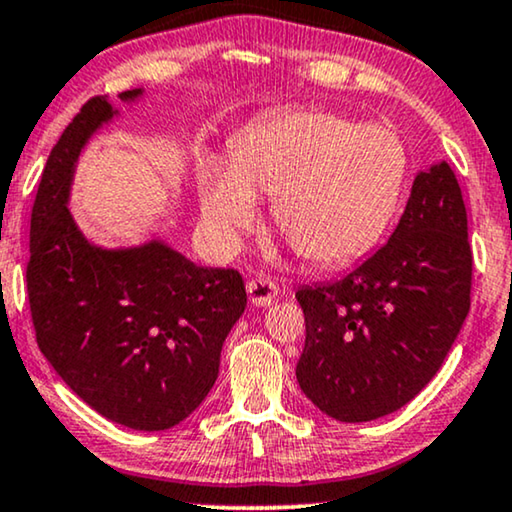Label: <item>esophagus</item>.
<instances>
[{
    "label": "esophagus",
    "instance_id": "1",
    "mask_svg": "<svg viewBox=\"0 0 512 512\" xmlns=\"http://www.w3.org/2000/svg\"><path fill=\"white\" fill-rule=\"evenodd\" d=\"M278 295L276 283L267 276H255L248 281V297L255 306H271Z\"/></svg>",
    "mask_w": 512,
    "mask_h": 512
}]
</instances>
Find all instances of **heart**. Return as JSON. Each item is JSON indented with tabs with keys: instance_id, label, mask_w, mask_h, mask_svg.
<instances>
[{
	"instance_id": "obj_1",
	"label": "heart",
	"mask_w": 512,
	"mask_h": 512,
	"mask_svg": "<svg viewBox=\"0 0 512 512\" xmlns=\"http://www.w3.org/2000/svg\"><path fill=\"white\" fill-rule=\"evenodd\" d=\"M405 173V145L391 128L292 109L238 135L224 166L201 168L203 222L217 245L234 248L257 220L255 196H269L276 229L292 248L332 267L377 241Z\"/></svg>"
}]
</instances>
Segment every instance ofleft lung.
Instances as JSON below:
<instances>
[{
    "label": "left lung",
    "mask_w": 512,
    "mask_h": 512,
    "mask_svg": "<svg viewBox=\"0 0 512 512\" xmlns=\"http://www.w3.org/2000/svg\"><path fill=\"white\" fill-rule=\"evenodd\" d=\"M473 250L445 161L419 173L391 238L335 283L297 290L306 342L297 381L327 417L360 424L435 377L470 309Z\"/></svg>",
    "instance_id": "1"
}]
</instances>
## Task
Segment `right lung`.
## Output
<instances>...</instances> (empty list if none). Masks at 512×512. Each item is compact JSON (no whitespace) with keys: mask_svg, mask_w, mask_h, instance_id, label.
Returning a JSON list of instances; mask_svg holds the SVG:
<instances>
[{"mask_svg":"<svg viewBox=\"0 0 512 512\" xmlns=\"http://www.w3.org/2000/svg\"><path fill=\"white\" fill-rule=\"evenodd\" d=\"M112 114L95 95L51 149L30 217L27 299L39 351L86 405L166 431L213 388L248 295L236 269L199 267L159 241L100 250L81 236L67 210L74 161Z\"/></svg>","mask_w":512,"mask_h":512,"instance_id":"obj_1","label":"right lung"}]
</instances>
